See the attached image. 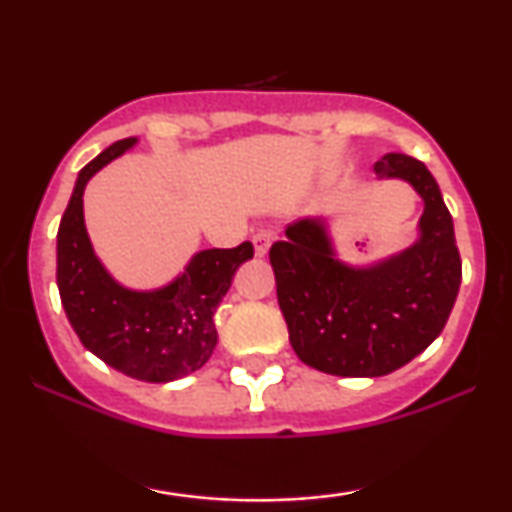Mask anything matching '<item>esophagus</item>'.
<instances>
[{"mask_svg": "<svg viewBox=\"0 0 512 512\" xmlns=\"http://www.w3.org/2000/svg\"><path fill=\"white\" fill-rule=\"evenodd\" d=\"M252 245H255V255L257 257H264V255H267L269 245H272V233H269V231H257L255 236H252Z\"/></svg>", "mask_w": 512, "mask_h": 512, "instance_id": "1", "label": "esophagus"}]
</instances>
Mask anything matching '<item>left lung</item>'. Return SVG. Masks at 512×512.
<instances>
[{
	"instance_id": "obj_1",
	"label": "left lung",
	"mask_w": 512,
	"mask_h": 512,
	"mask_svg": "<svg viewBox=\"0 0 512 512\" xmlns=\"http://www.w3.org/2000/svg\"><path fill=\"white\" fill-rule=\"evenodd\" d=\"M373 170L424 199L414 245L351 267L337 257L325 219H301L269 250L293 351L342 378H378L419 356L443 332L462 281L452 216L431 170L407 154H385Z\"/></svg>"
}]
</instances>
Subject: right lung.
<instances>
[{"mask_svg": "<svg viewBox=\"0 0 512 512\" xmlns=\"http://www.w3.org/2000/svg\"><path fill=\"white\" fill-rule=\"evenodd\" d=\"M137 144L120 139L79 170L57 231V289L81 344L110 368L144 383H170L195 373L219 342L214 313L231 289L252 243L192 255L185 272L154 291L117 284L93 252L84 223L86 182Z\"/></svg>", "mask_w": 512, "mask_h": 512, "instance_id": "1", "label": "right lung"}]
</instances>
